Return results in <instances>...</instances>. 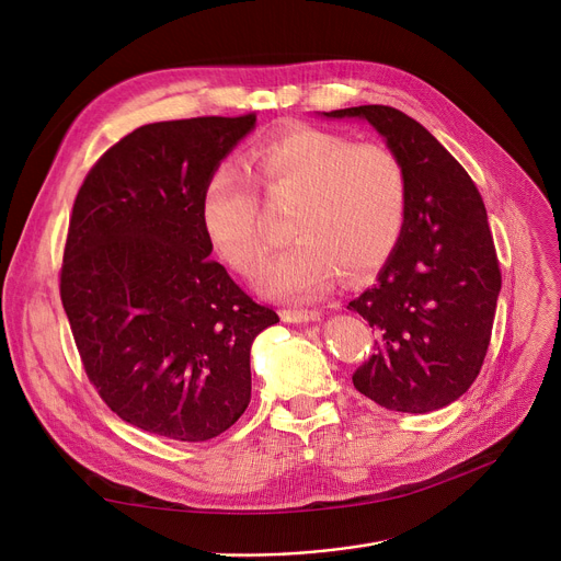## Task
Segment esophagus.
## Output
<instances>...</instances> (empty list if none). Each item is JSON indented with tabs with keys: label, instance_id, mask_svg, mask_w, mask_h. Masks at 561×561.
Returning a JSON list of instances; mask_svg holds the SVG:
<instances>
[{
	"label": "esophagus",
	"instance_id": "34e87169",
	"mask_svg": "<svg viewBox=\"0 0 561 561\" xmlns=\"http://www.w3.org/2000/svg\"><path fill=\"white\" fill-rule=\"evenodd\" d=\"M282 318L286 322H316L322 318V313L318 309H288L282 311Z\"/></svg>",
	"mask_w": 561,
	"mask_h": 561
}]
</instances>
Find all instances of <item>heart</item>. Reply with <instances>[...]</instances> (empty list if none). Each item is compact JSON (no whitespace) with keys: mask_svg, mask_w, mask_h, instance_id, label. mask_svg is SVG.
I'll list each match as a JSON object with an SVG mask.
<instances>
[{"mask_svg":"<svg viewBox=\"0 0 561 561\" xmlns=\"http://www.w3.org/2000/svg\"><path fill=\"white\" fill-rule=\"evenodd\" d=\"M245 170L216 168L199 197V220L216 252L252 273L263 252L254 184L271 199L293 197L286 231L296 236L256 271V286L279 300H311L343 271L359 277L396 250L407 214V180L381 145L316 129H286L248 154Z\"/></svg>","mask_w":561,"mask_h":561,"instance_id":"heart-1","label":"heart"}]
</instances>
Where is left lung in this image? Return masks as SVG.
<instances>
[{
    "label": "left lung",
    "instance_id": "1",
    "mask_svg": "<svg viewBox=\"0 0 561 561\" xmlns=\"http://www.w3.org/2000/svg\"><path fill=\"white\" fill-rule=\"evenodd\" d=\"M318 115L366 121L404 170L400 241L347 305L377 328L375 355L352 381L391 411L430 414L468 391L491 341L503 279L484 202L457 159L402 111L368 104Z\"/></svg>",
    "mask_w": 561,
    "mask_h": 561
}]
</instances>
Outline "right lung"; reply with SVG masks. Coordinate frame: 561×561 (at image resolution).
Segmentation results:
<instances>
[{
	"instance_id": "add662e5",
	"label": "right lung",
	"mask_w": 561,
	"mask_h": 561,
	"mask_svg": "<svg viewBox=\"0 0 561 561\" xmlns=\"http://www.w3.org/2000/svg\"><path fill=\"white\" fill-rule=\"evenodd\" d=\"M254 127V113L138 127L77 193L64 309L85 375L142 432L209 440L250 404V350L279 316L209 259L199 197Z\"/></svg>"
}]
</instances>
